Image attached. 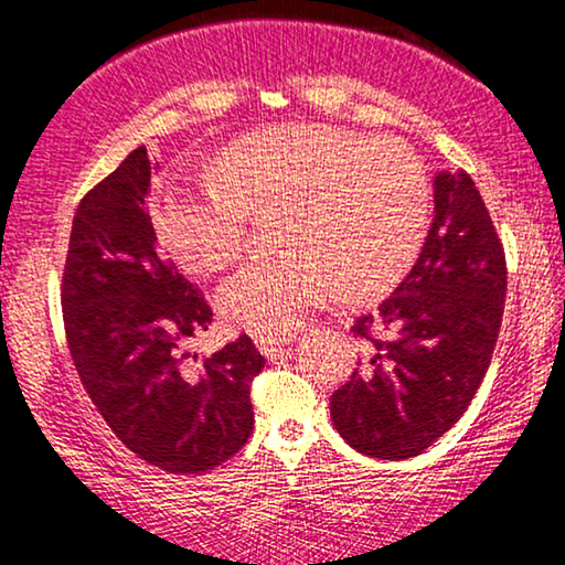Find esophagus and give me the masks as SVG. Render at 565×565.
<instances>
[{
    "mask_svg": "<svg viewBox=\"0 0 565 565\" xmlns=\"http://www.w3.org/2000/svg\"><path fill=\"white\" fill-rule=\"evenodd\" d=\"M256 345L258 351L266 355V359H276L284 351L286 340L284 338H256Z\"/></svg>",
    "mask_w": 565,
    "mask_h": 565,
    "instance_id": "34e87169",
    "label": "esophagus"
}]
</instances>
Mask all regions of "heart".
Returning a JSON list of instances; mask_svg holds the SVG:
<instances>
[{"label": "heart", "mask_w": 565, "mask_h": 565, "mask_svg": "<svg viewBox=\"0 0 565 565\" xmlns=\"http://www.w3.org/2000/svg\"><path fill=\"white\" fill-rule=\"evenodd\" d=\"M286 253L253 260L220 286L227 322L286 335L343 289L394 286L417 256L427 214L423 166L402 142L320 125H286L235 142L214 177L171 186L153 222L166 250L194 274L243 256L253 212H281Z\"/></svg>", "instance_id": "heart-1"}]
</instances>
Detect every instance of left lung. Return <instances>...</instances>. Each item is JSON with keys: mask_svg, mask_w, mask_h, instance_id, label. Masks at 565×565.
<instances>
[{"mask_svg": "<svg viewBox=\"0 0 565 565\" xmlns=\"http://www.w3.org/2000/svg\"><path fill=\"white\" fill-rule=\"evenodd\" d=\"M435 214L417 264L353 332L369 355L330 399L335 430L381 460L419 456L458 423L502 328L507 264L466 171L433 179Z\"/></svg>", "mask_w": 565, "mask_h": 565, "instance_id": "obj_1", "label": "left lung"}]
</instances>
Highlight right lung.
<instances>
[{"mask_svg":"<svg viewBox=\"0 0 565 565\" xmlns=\"http://www.w3.org/2000/svg\"><path fill=\"white\" fill-rule=\"evenodd\" d=\"M150 171L146 146L135 148L78 202L63 324L78 379L125 448L169 473H200L248 443L250 381L266 361L248 335L204 361L184 351L212 309L158 250Z\"/></svg>","mask_w":565,"mask_h":565,"instance_id":"right-lung-1","label":"right lung"}]
</instances>
